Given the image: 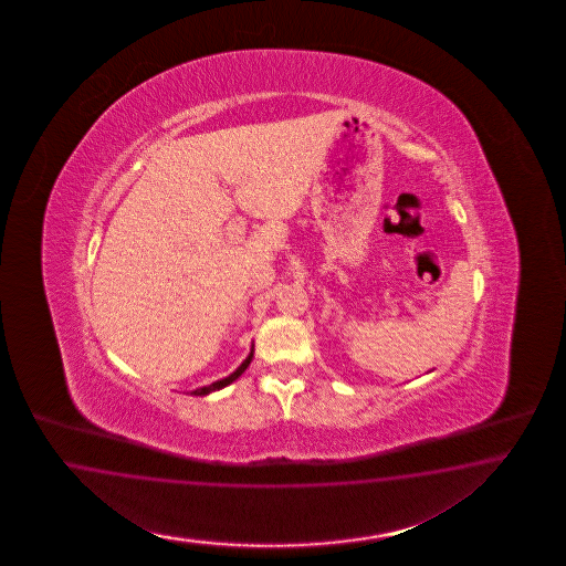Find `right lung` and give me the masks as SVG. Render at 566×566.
<instances>
[{
	"label": "right lung",
	"instance_id": "obj_1",
	"mask_svg": "<svg viewBox=\"0 0 566 566\" xmlns=\"http://www.w3.org/2000/svg\"><path fill=\"white\" fill-rule=\"evenodd\" d=\"M251 359H253V348H251L249 357H247V359L240 363V367L239 369H237V371H234V374H230V376L223 377V379H218V381H213V384H209V386H203V388H197V390H192L190 395L207 396L211 395V392H216V390H222V388H226L228 384H232L234 379H239V377L242 376V374H244V369L249 367V363H251Z\"/></svg>",
	"mask_w": 566,
	"mask_h": 566
}]
</instances>
